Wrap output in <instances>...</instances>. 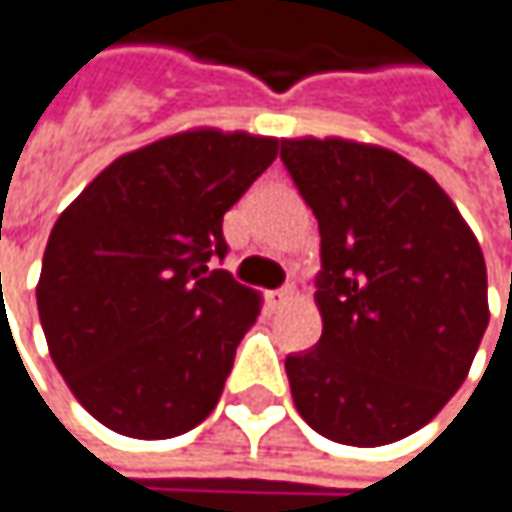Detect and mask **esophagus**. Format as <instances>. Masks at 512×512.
<instances>
[{
  "instance_id": "1",
  "label": "esophagus",
  "mask_w": 512,
  "mask_h": 512,
  "mask_svg": "<svg viewBox=\"0 0 512 512\" xmlns=\"http://www.w3.org/2000/svg\"><path fill=\"white\" fill-rule=\"evenodd\" d=\"M294 296V288H279V291H270L268 305L273 311H279L282 305H288V299Z\"/></svg>"
}]
</instances>
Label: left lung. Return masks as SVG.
Returning <instances> with one entry per match:
<instances>
[{"mask_svg": "<svg viewBox=\"0 0 512 512\" xmlns=\"http://www.w3.org/2000/svg\"><path fill=\"white\" fill-rule=\"evenodd\" d=\"M282 164L320 224L322 337L288 354L296 409L348 447H383L458 392L487 331V268L429 172L343 138L282 141Z\"/></svg>", "mask_w": 512, "mask_h": 512, "instance_id": "8db88e82", "label": "left lung"}]
</instances>
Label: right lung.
Segmentation results:
<instances>
[{
	"label": "right lung",
	"instance_id": "add662e5",
	"mask_svg": "<svg viewBox=\"0 0 512 512\" xmlns=\"http://www.w3.org/2000/svg\"><path fill=\"white\" fill-rule=\"evenodd\" d=\"M279 141L195 129L103 169L57 218L39 322L74 397L120 435L161 441L216 409L259 294L216 268L224 213Z\"/></svg>",
	"mask_w": 512,
	"mask_h": 512
}]
</instances>
